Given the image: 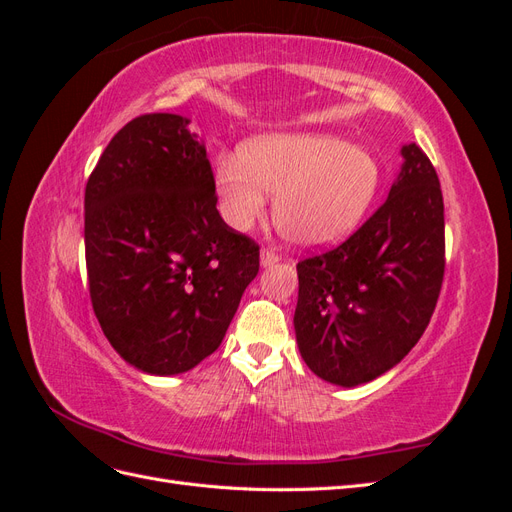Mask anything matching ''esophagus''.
Returning a JSON list of instances; mask_svg holds the SVG:
<instances>
[{
  "label": "esophagus",
  "instance_id": "obj_1",
  "mask_svg": "<svg viewBox=\"0 0 512 512\" xmlns=\"http://www.w3.org/2000/svg\"><path fill=\"white\" fill-rule=\"evenodd\" d=\"M282 260V256L277 254V252H273V250H262L260 252V265L262 267H273L275 262H280Z\"/></svg>",
  "mask_w": 512,
  "mask_h": 512
}]
</instances>
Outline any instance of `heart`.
Segmentation results:
<instances>
[{
	"label": "heart",
	"mask_w": 512,
	"mask_h": 512,
	"mask_svg": "<svg viewBox=\"0 0 512 512\" xmlns=\"http://www.w3.org/2000/svg\"><path fill=\"white\" fill-rule=\"evenodd\" d=\"M378 181L376 158L331 134L262 136L215 166L220 211L232 228H252L271 192L275 226L301 247L344 239L374 200Z\"/></svg>",
	"instance_id": "obj_1"
}]
</instances>
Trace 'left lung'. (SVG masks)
Returning a JSON list of instances; mask_svg holds the SVG:
<instances>
[{"mask_svg":"<svg viewBox=\"0 0 512 512\" xmlns=\"http://www.w3.org/2000/svg\"><path fill=\"white\" fill-rule=\"evenodd\" d=\"M401 156L378 211L342 245L297 265L299 352L331 384H365L395 367L425 333L440 297V181L421 147H401Z\"/></svg>","mask_w":512,"mask_h":512,"instance_id":"1","label":"left lung"}]
</instances>
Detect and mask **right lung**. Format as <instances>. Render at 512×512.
<instances>
[{
  "label": "right lung",
  "instance_id": "obj_1",
  "mask_svg": "<svg viewBox=\"0 0 512 512\" xmlns=\"http://www.w3.org/2000/svg\"><path fill=\"white\" fill-rule=\"evenodd\" d=\"M190 119L126 123L85 188L89 297L111 346L151 376L190 371L218 350L258 273V243L215 207L207 149Z\"/></svg>",
  "mask_w": 512,
  "mask_h": 512
}]
</instances>
